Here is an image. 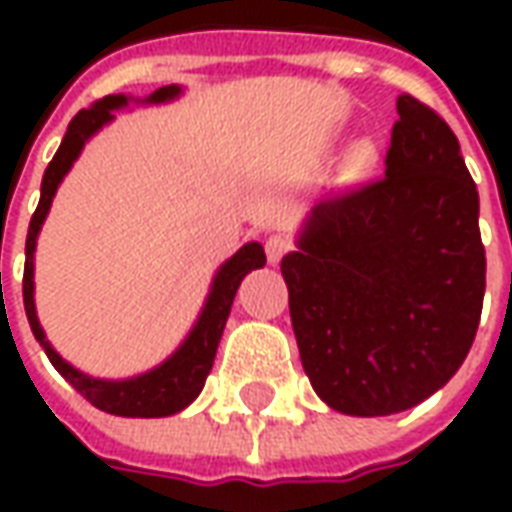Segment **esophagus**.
Returning <instances> with one entry per match:
<instances>
[{"label": "esophagus", "instance_id": "1", "mask_svg": "<svg viewBox=\"0 0 512 512\" xmlns=\"http://www.w3.org/2000/svg\"><path fill=\"white\" fill-rule=\"evenodd\" d=\"M288 252H290V241L285 238V235H271V238L266 241V257L271 266H277L279 260L288 255Z\"/></svg>", "mask_w": 512, "mask_h": 512}]
</instances>
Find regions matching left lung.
<instances>
[{
    "instance_id": "8db88e82",
    "label": "left lung",
    "mask_w": 512,
    "mask_h": 512,
    "mask_svg": "<svg viewBox=\"0 0 512 512\" xmlns=\"http://www.w3.org/2000/svg\"><path fill=\"white\" fill-rule=\"evenodd\" d=\"M397 115L384 178L318 202L282 257L304 373L348 417L439 392L483 312L480 197L458 136L406 93Z\"/></svg>"
}]
</instances>
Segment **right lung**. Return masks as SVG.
<instances>
[{
  "label": "right lung",
  "instance_id": "add662e5",
  "mask_svg": "<svg viewBox=\"0 0 512 512\" xmlns=\"http://www.w3.org/2000/svg\"><path fill=\"white\" fill-rule=\"evenodd\" d=\"M180 95H183L180 84H167V87H158L156 93H150L147 98H134V95L117 93L95 101L90 109H82L71 120V126H68L65 136H62L60 150L54 153L51 164L43 172L40 202L35 213H32V222H29L27 249H24V255H27V260H24V310H27L29 329L35 334L40 348L46 351L51 365L57 367V373L79 395L87 397L95 408H101L106 414H115V417H172V414H178L186 406H191L202 392L208 373H211L213 359H216V348H219V340H222L224 323L230 318V307H233L235 293H238V288H241V282H244L249 271L266 266V252H263V244H257V241H249L233 257H227L222 266L216 268V274L211 279V288H208V296L202 301L200 315H197V321L191 323V329L183 337V343L164 362H158L156 367H150L145 373H136V376H90V373H84L79 367H73L68 359H62L60 351L49 343V337L43 332L38 318V307H35V249H38V235L43 230L46 216H49L51 202L57 197L60 183L71 172L76 158L82 156L84 145L101 128H106L115 120V112L126 109L128 104H172V101H178Z\"/></svg>",
  "mask_w": 512,
  "mask_h": 512
}]
</instances>
